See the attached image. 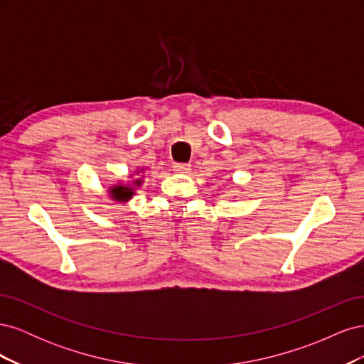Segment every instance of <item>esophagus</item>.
Masks as SVG:
<instances>
[{"mask_svg":"<svg viewBox=\"0 0 364 364\" xmlns=\"http://www.w3.org/2000/svg\"><path fill=\"white\" fill-rule=\"evenodd\" d=\"M173 171L178 174H188L191 171V167H190V164H174Z\"/></svg>","mask_w":364,"mask_h":364,"instance_id":"34e87169","label":"esophagus"}]
</instances>
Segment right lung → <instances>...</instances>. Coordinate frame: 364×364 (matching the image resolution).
<instances>
[{
  "label": "right lung",
  "mask_w": 364,
  "mask_h": 364,
  "mask_svg": "<svg viewBox=\"0 0 364 364\" xmlns=\"http://www.w3.org/2000/svg\"><path fill=\"white\" fill-rule=\"evenodd\" d=\"M142 183V178L136 179L132 183H117L112 185L111 188H109V193H111V197L117 202H129L132 199V196L135 194V188Z\"/></svg>",
  "instance_id": "obj_1"
}]
</instances>
